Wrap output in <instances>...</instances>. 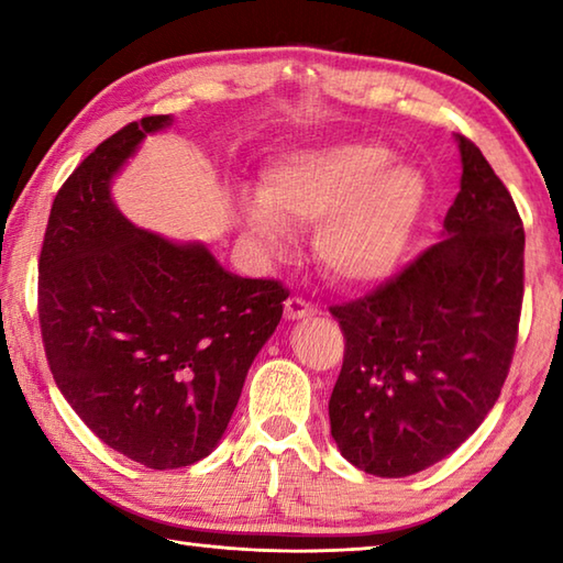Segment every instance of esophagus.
Listing matches in <instances>:
<instances>
[{
	"instance_id": "1",
	"label": "esophagus",
	"mask_w": 563,
	"mask_h": 563,
	"mask_svg": "<svg viewBox=\"0 0 563 563\" xmlns=\"http://www.w3.org/2000/svg\"><path fill=\"white\" fill-rule=\"evenodd\" d=\"M318 316V308L312 302H305L302 298L285 300V320H305Z\"/></svg>"
}]
</instances>
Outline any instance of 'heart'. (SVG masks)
Masks as SVG:
<instances>
[{
	"label": "heart",
	"mask_w": 563,
	"mask_h": 563,
	"mask_svg": "<svg viewBox=\"0 0 563 563\" xmlns=\"http://www.w3.org/2000/svg\"><path fill=\"white\" fill-rule=\"evenodd\" d=\"M430 184L377 141L285 151L261 176V194L238 201L243 233L265 253L288 251L292 231L318 225L316 255L342 285L385 280L402 263Z\"/></svg>",
	"instance_id": "obj_1"
}]
</instances>
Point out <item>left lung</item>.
<instances>
[{
	"label": "left lung",
	"instance_id": "8db88e82",
	"mask_svg": "<svg viewBox=\"0 0 563 563\" xmlns=\"http://www.w3.org/2000/svg\"><path fill=\"white\" fill-rule=\"evenodd\" d=\"M460 194L442 241L367 298L330 308L345 360L330 432L357 470L397 479L444 460L497 402L517 345L523 225L507 186L456 133Z\"/></svg>",
	"mask_w": 563,
	"mask_h": 563
}]
</instances>
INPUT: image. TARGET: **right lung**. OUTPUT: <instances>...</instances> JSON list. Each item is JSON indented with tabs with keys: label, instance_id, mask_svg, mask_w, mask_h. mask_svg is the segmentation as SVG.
<instances>
[{
	"label": "right lung",
	"instance_id": "right-lung-1",
	"mask_svg": "<svg viewBox=\"0 0 563 563\" xmlns=\"http://www.w3.org/2000/svg\"><path fill=\"white\" fill-rule=\"evenodd\" d=\"M113 133L54 198L40 258V322L56 387L111 450L148 470L211 454L288 290L225 271L208 245L133 225L111 186L151 133Z\"/></svg>",
	"mask_w": 563,
	"mask_h": 563
}]
</instances>
